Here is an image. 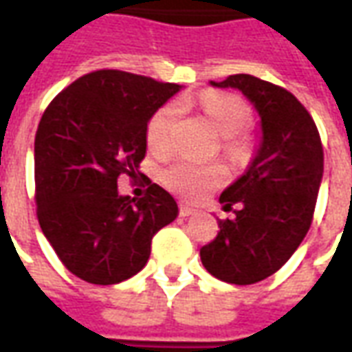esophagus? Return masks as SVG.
I'll return each instance as SVG.
<instances>
[{
  "mask_svg": "<svg viewBox=\"0 0 352 352\" xmlns=\"http://www.w3.org/2000/svg\"><path fill=\"white\" fill-rule=\"evenodd\" d=\"M194 213H196V209H194V207L184 206V204H181V206H179V214H181V217H190V214H194Z\"/></svg>",
  "mask_w": 352,
  "mask_h": 352,
  "instance_id": "1",
  "label": "esophagus"
}]
</instances>
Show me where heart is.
Returning <instances> with one entry per match:
<instances>
[{
	"instance_id": "b5f03b06",
	"label": "heart",
	"mask_w": 352,
	"mask_h": 352,
	"mask_svg": "<svg viewBox=\"0 0 352 352\" xmlns=\"http://www.w3.org/2000/svg\"><path fill=\"white\" fill-rule=\"evenodd\" d=\"M199 107L209 116L214 130L226 138L230 153L237 151L236 135L249 124V107L232 94L207 92L199 96ZM181 116V105L171 101L153 115L146 126V143L154 153H168L173 143V130ZM162 181L169 190L184 199H199L226 181L224 169L219 166H194L190 162H177L162 171Z\"/></svg>"
}]
</instances>
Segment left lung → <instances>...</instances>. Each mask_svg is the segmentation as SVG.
<instances>
[{
	"label": "left lung",
	"mask_w": 352,
	"mask_h": 352,
	"mask_svg": "<svg viewBox=\"0 0 352 352\" xmlns=\"http://www.w3.org/2000/svg\"><path fill=\"white\" fill-rule=\"evenodd\" d=\"M214 88H236L260 116V143L241 177L224 188L219 236L199 256L207 272L232 285H252L280 270L307 234L322 181L317 126L285 88L252 75H230Z\"/></svg>",
	"instance_id": "8db88e82"
}]
</instances>
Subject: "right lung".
Segmentation results:
<instances>
[{
	"label": "right lung",
	"mask_w": 352,
	"mask_h": 352,
	"mask_svg": "<svg viewBox=\"0 0 352 352\" xmlns=\"http://www.w3.org/2000/svg\"><path fill=\"white\" fill-rule=\"evenodd\" d=\"M181 85L118 72L88 73L62 90L35 133V199L62 264L92 285H116L145 267L153 236L179 214L158 184L141 199L118 194L135 177L146 126Z\"/></svg>",
	"instance_id": "1"
}]
</instances>
